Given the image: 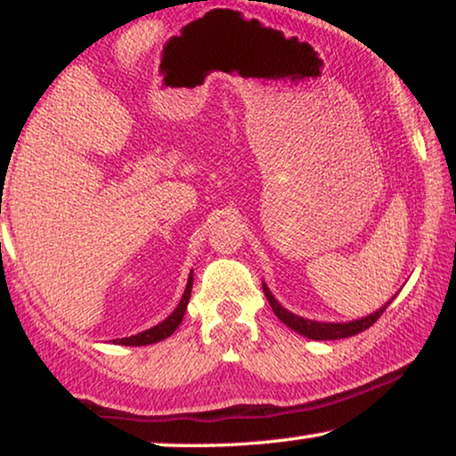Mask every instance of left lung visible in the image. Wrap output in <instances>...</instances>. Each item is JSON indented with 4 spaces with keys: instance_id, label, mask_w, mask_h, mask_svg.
Returning a JSON list of instances; mask_svg holds the SVG:
<instances>
[{
    "instance_id": "1",
    "label": "left lung",
    "mask_w": 456,
    "mask_h": 456,
    "mask_svg": "<svg viewBox=\"0 0 456 456\" xmlns=\"http://www.w3.org/2000/svg\"><path fill=\"white\" fill-rule=\"evenodd\" d=\"M264 292L267 297V301H270L273 314L278 315V320L286 323L290 330H295L301 336H307L311 340H338V338H348V336H354L359 332H363L370 326H373L379 320V315L384 314L386 307H388V303L384 305L382 309H378L376 314L363 317V320H357V322H348V323H322V322H311V320H303V317H298L295 314H290V311H286L282 305H280L276 298L272 297V292L267 290V286H264Z\"/></svg>"
}]
</instances>
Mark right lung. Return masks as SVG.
I'll use <instances>...</instances> for the list:
<instances>
[{"label":"right lung","instance_id":"1","mask_svg":"<svg viewBox=\"0 0 456 456\" xmlns=\"http://www.w3.org/2000/svg\"><path fill=\"white\" fill-rule=\"evenodd\" d=\"M191 289H192V273L189 276V284H186V290L183 295V301L178 303V307L174 309V314L164 320L161 323H158L155 328H149L145 332L136 334V336H128V338H120L118 340V345H124V346H142V345H153V342H159L167 338V336L174 334V330L180 326V322H183L184 317V311H186V303H189L191 298Z\"/></svg>","mask_w":456,"mask_h":456}]
</instances>
